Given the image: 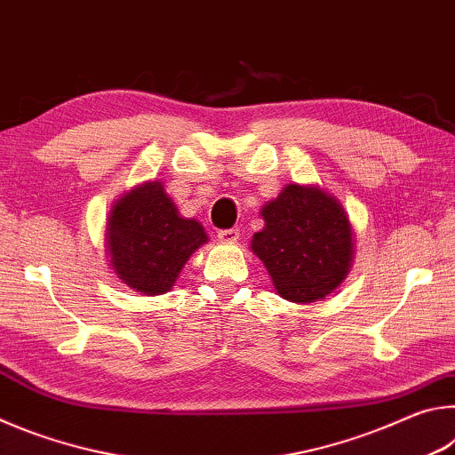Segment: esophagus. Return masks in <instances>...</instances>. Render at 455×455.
I'll list each match as a JSON object with an SVG mask.
<instances>
[{
	"label": "esophagus",
	"instance_id": "obj_1",
	"mask_svg": "<svg viewBox=\"0 0 455 455\" xmlns=\"http://www.w3.org/2000/svg\"><path fill=\"white\" fill-rule=\"evenodd\" d=\"M217 236L220 243H236L238 228H222V230H219Z\"/></svg>",
	"mask_w": 455,
	"mask_h": 455
}]
</instances>
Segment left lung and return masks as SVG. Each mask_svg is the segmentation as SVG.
Returning <instances> with one entry per match:
<instances>
[{"instance_id": "8db88e82", "label": "left lung", "mask_w": 455, "mask_h": 455, "mask_svg": "<svg viewBox=\"0 0 455 455\" xmlns=\"http://www.w3.org/2000/svg\"><path fill=\"white\" fill-rule=\"evenodd\" d=\"M265 228L252 238L276 292L313 303L339 287L349 271L351 225L341 204L315 187L289 184L263 209Z\"/></svg>"}]
</instances>
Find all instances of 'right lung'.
<instances>
[{
	"label": "right lung",
	"instance_id": "add662e5",
	"mask_svg": "<svg viewBox=\"0 0 455 455\" xmlns=\"http://www.w3.org/2000/svg\"><path fill=\"white\" fill-rule=\"evenodd\" d=\"M204 228L182 219L160 182L128 192L108 220V251L114 271L144 295L171 291L182 265L200 244Z\"/></svg>",
	"mask_w": 455,
	"mask_h": 455
}]
</instances>
